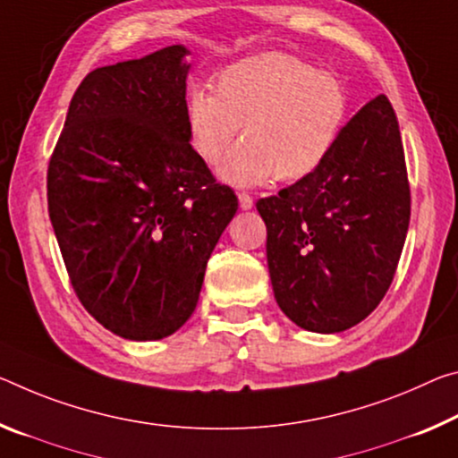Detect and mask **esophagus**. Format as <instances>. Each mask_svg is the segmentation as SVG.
<instances>
[{"instance_id":"34e87169","label":"esophagus","mask_w":458,"mask_h":458,"mask_svg":"<svg viewBox=\"0 0 458 458\" xmlns=\"http://www.w3.org/2000/svg\"><path fill=\"white\" fill-rule=\"evenodd\" d=\"M238 203H241L242 209H250L252 203H255V201H252V198H250L249 193L242 191V193H238Z\"/></svg>"}]
</instances>
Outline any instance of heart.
Returning <instances> with one entry per match:
<instances>
[{
  "label": "heart",
  "instance_id": "obj_1",
  "mask_svg": "<svg viewBox=\"0 0 458 458\" xmlns=\"http://www.w3.org/2000/svg\"><path fill=\"white\" fill-rule=\"evenodd\" d=\"M351 114L346 85L328 71L287 53H263L228 64L216 91L193 87L185 124L193 150L214 165L241 132L244 140L222 163L236 185L277 177L308 179L328 161Z\"/></svg>",
  "mask_w": 458,
  "mask_h": 458
}]
</instances>
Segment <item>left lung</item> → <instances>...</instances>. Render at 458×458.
Here are the masks:
<instances>
[{
  "label": "left lung",
  "mask_w": 458,
  "mask_h": 458,
  "mask_svg": "<svg viewBox=\"0 0 458 458\" xmlns=\"http://www.w3.org/2000/svg\"><path fill=\"white\" fill-rule=\"evenodd\" d=\"M410 203L402 134L381 93L346 122L314 175L257 201L283 314L322 334L365 320L394 281Z\"/></svg>",
  "instance_id": "left-lung-1"
}]
</instances>
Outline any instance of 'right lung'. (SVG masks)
Instances as JSON below:
<instances>
[{
    "label": "right lung",
    "mask_w": 458,
    "mask_h": 458,
    "mask_svg": "<svg viewBox=\"0 0 458 458\" xmlns=\"http://www.w3.org/2000/svg\"><path fill=\"white\" fill-rule=\"evenodd\" d=\"M190 50L91 71L48 163V216L83 308L128 340L177 332L238 209L190 144Z\"/></svg>",
    "instance_id": "1"
}]
</instances>
